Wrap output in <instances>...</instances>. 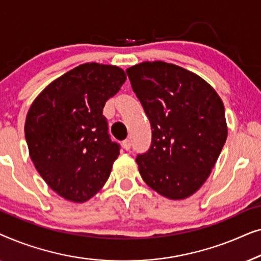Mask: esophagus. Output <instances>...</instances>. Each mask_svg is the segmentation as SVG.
<instances>
[{"label": "esophagus", "instance_id": "obj_1", "mask_svg": "<svg viewBox=\"0 0 261 261\" xmlns=\"http://www.w3.org/2000/svg\"><path fill=\"white\" fill-rule=\"evenodd\" d=\"M122 145H123V148L126 149V151L130 149V140H129V139H126V140L122 142Z\"/></svg>", "mask_w": 261, "mask_h": 261}]
</instances>
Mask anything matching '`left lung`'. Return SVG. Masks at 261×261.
Instances as JSON below:
<instances>
[{
	"label": "left lung",
	"instance_id": "left-lung-1",
	"mask_svg": "<svg viewBox=\"0 0 261 261\" xmlns=\"http://www.w3.org/2000/svg\"><path fill=\"white\" fill-rule=\"evenodd\" d=\"M126 72L152 128L151 146L137 155L139 172L162 196L187 198L209 177L226 142L222 99L173 64L145 62Z\"/></svg>",
	"mask_w": 261,
	"mask_h": 261
}]
</instances>
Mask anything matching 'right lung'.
<instances>
[{
  "instance_id": "add662e5",
  "label": "right lung",
  "mask_w": 261,
  "mask_h": 261,
  "mask_svg": "<svg viewBox=\"0 0 261 261\" xmlns=\"http://www.w3.org/2000/svg\"><path fill=\"white\" fill-rule=\"evenodd\" d=\"M126 78L117 66L82 64L52 82L28 110L32 162L65 199L88 201L108 180L121 146L110 139L103 108Z\"/></svg>"
}]
</instances>
